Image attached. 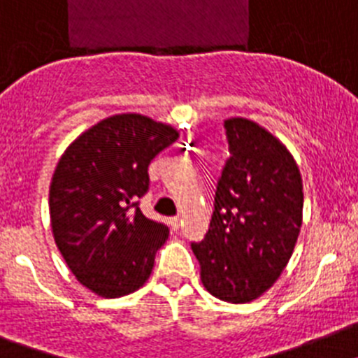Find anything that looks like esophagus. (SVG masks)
Wrapping results in <instances>:
<instances>
[{
  "label": "esophagus",
  "mask_w": 358,
  "mask_h": 358,
  "mask_svg": "<svg viewBox=\"0 0 358 358\" xmlns=\"http://www.w3.org/2000/svg\"><path fill=\"white\" fill-rule=\"evenodd\" d=\"M169 224H171L173 228H180V217H178V215H175V217L169 219Z\"/></svg>",
  "instance_id": "34e87169"
}]
</instances>
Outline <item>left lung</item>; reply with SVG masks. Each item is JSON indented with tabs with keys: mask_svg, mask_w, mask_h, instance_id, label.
Instances as JSON below:
<instances>
[{
	"mask_svg": "<svg viewBox=\"0 0 358 358\" xmlns=\"http://www.w3.org/2000/svg\"><path fill=\"white\" fill-rule=\"evenodd\" d=\"M230 159L215 191L210 228L192 243L201 283L228 303H250L289 264L303 223V182L294 157L246 117L224 121Z\"/></svg>",
	"mask_w": 358,
	"mask_h": 358,
	"instance_id": "obj_1",
	"label": "left lung"
}]
</instances>
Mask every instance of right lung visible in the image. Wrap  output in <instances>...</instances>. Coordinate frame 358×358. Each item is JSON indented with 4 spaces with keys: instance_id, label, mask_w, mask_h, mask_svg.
I'll list each match as a JSON object with an SVG mask.
<instances>
[{
    "instance_id": "right-lung-1",
    "label": "right lung",
    "mask_w": 358,
    "mask_h": 358,
    "mask_svg": "<svg viewBox=\"0 0 358 358\" xmlns=\"http://www.w3.org/2000/svg\"><path fill=\"white\" fill-rule=\"evenodd\" d=\"M171 124L115 114L80 134L60 157L50 185L55 244L83 287L121 298L148 282L169 230L137 207L148 166L178 139Z\"/></svg>"
}]
</instances>
